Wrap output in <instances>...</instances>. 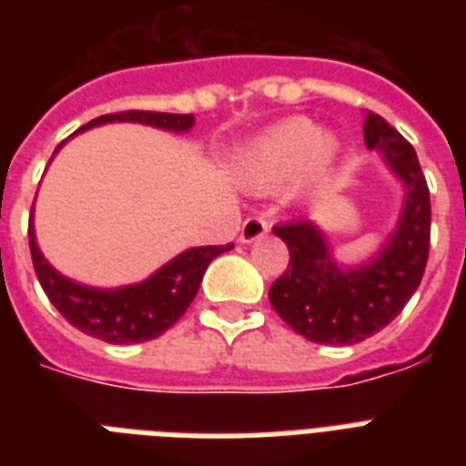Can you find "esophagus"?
<instances>
[{"mask_svg": "<svg viewBox=\"0 0 466 466\" xmlns=\"http://www.w3.org/2000/svg\"><path fill=\"white\" fill-rule=\"evenodd\" d=\"M268 229H270L268 219L261 218V215H251V218L244 219V225H241L239 241L241 244H248V241L261 239L263 234L268 232Z\"/></svg>", "mask_w": 466, "mask_h": 466, "instance_id": "esophagus-1", "label": "esophagus"}]
</instances>
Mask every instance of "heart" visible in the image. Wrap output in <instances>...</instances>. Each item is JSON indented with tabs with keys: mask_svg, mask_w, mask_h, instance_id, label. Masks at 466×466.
<instances>
[{
	"mask_svg": "<svg viewBox=\"0 0 466 466\" xmlns=\"http://www.w3.org/2000/svg\"><path fill=\"white\" fill-rule=\"evenodd\" d=\"M336 149L333 135L319 133L309 118H288L251 142L241 171L258 188H276L292 178L299 188H309L329 176Z\"/></svg>",
	"mask_w": 466,
	"mask_h": 466,
	"instance_id": "b5f03b06",
	"label": "heart"
}]
</instances>
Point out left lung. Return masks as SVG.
<instances>
[{"label":"left lung","mask_w":466,"mask_h":466,"mask_svg":"<svg viewBox=\"0 0 466 466\" xmlns=\"http://www.w3.org/2000/svg\"><path fill=\"white\" fill-rule=\"evenodd\" d=\"M362 133L406 183L404 212L382 254L365 268L343 270L309 219L273 227L290 263L270 285V305L292 331L326 346H353L394 321L420 285L431 251V190L416 149L372 111L365 113Z\"/></svg>","instance_id":"left-lung-1"}]
</instances>
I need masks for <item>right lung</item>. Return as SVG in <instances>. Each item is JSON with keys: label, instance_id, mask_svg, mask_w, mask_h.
Masks as SVG:
<instances>
[{"label": "right lung", "instance_id": "add662e5", "mask_svg": "<svg viewBox=\"0 0 466 466\" xmlns=\"http://www.w3.org/2000/svg\"><path fill=\"white\" fill-rule=\"evenodd\" d=\"M113 120L147 123V126L167 127V130H188L196 118L190 113L120 111L98 116L84 127L113 123ZM28 247H31L33 268L47 299L69 324L106 343H142V340L161 336L186 314L200 288L205 268L210 266L215 256L229 251L234 244L188 248L181 256H176L174 261L167 263L164 268L157 270L149 280L120 288V290H91L62 278L38 251L33 225H28Z\"/></svg>", "mask_w": 466, "mask_h": 466}]
</instances>
